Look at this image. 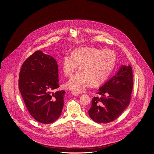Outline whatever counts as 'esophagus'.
<instances>
[{"label":"esophagus","mask_w":154,"mask_h":154,"mask_svg":"<svg viewBox=\"0 0 154 154\" xmlns=\"http://www.w3.org/2000/svg\"><path fill=\"white\" fill-rule=\"evenodd\" d=\"M72 94L73 95H74V96H79V94L75 92H74V91H72Z\"/></svg>","instance_id":"1"}]
</instances>
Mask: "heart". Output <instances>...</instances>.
Listing matches in <instances>:
<instances>
[{
  "label": "heart",
  "mask_w": 154,
  "mask_h": 154,
  "mask_svg": "<svg viewBox=\"0 0 154 154\" xmlns=\"http://www.w3.org/2000/svg\"><path fill=\"white\" fill-rule=\"evenodd\" d=\"M116 60V53L109 49L81 48L75 49L72 54L66 53L62 64L64 75H73L78 69V64L80 69L68 81L66 86L82 92L90 83L92 85L101 83L112 70Z\"/></svg>",
  "instance_id": "heart-1"
}]
</instances>
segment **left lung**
Returning a JSON list of instances; mask_svg holds the SVG:
<instances>
[{
    "label": "left lung",
    "mask_w": 154,
    "mask_h": 154,
    "mask_svg": "<svg viewBox=\"0 0 154 154\" xmlns=\"http://www.w3.org/2000/svg\"><path fill=\"white\" fill-rule=\"evenodd\" d=\"M133 74L130 65L122 66L116 74L101 87L94 97L88 114L92 120L106 124L116 120L127 108L131 100Z\"/></svg>",
    "instance_id": "1"
}]
</instances>
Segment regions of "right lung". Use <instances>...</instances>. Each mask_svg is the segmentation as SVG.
I'll use <instances>...</instances> for the list:
<instances>
[{
    "instance_id": "1",
    "label": "right lung",
    "mask_w": 154,
    "mask_h": 154,
    "mask_svg": "<svg viewBox=\"0 0 154 154\" xmlns=\"http://www.w3.org/2000/svg\"><path fill=\"white\" fill-rule=\"evenodd\" d=\"M19 90L30 115L42 124H51L61 115L64 90L60 87L58 68L53 57L37 51L23 63Z\"/></svg>"
}]
</instances>
